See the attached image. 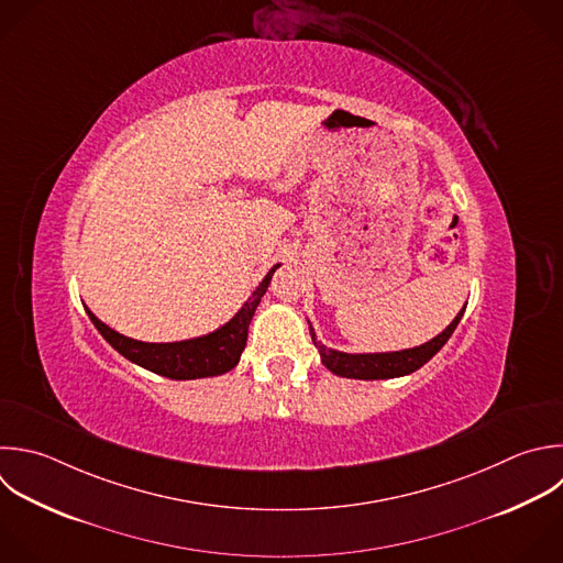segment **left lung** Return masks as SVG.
Returning a JSON list of instances; mask_svg holds the SVG:
<instances>
[{
    "label": "left lung",
    "mask_w": 563,
    "mask_h": 563,
    "mask_svg": "<svg viewBox=\"0 0 563 563\" xmlns=\"http://www.w3.org/2000/svg\"><path fill=\"white\" fill-rule=\"evenodd\" d=\"M464 308L455 314V319L433 339H429L422 345L416 347H407V350H396V352H341V350H332L328 345H323L317 339V332L312 328V323L308 321L310 328V336L314 347L321 354V363L336 376L343 378H356V380H383V378H398V376H407L416 369H420L431 356H435L440 352V347L449 341V336L453 334V330L457 328Z\"/></svg>",
    "instance_id": "1"
}]
</instances>
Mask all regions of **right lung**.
Segmentation results:
<instances>
[{"label": "right lung", "mask_w": 563, "mask_h": 563, "mask_svg": "<svg viewBox=\"0 0 563 563\" xmlns=\"http://www.w3.org/2000/svg\"><path fill=\"white\" fill-rule=\"evenodd\" d=\"M282 264H275L266 277L260 282V286L251 292V297L242 303V308L218 330L207 332L202 336L185 339V341H172V343H147V341H136L130 339L117 330H112L108 323H103L88 306L86 312L95 328L101 332V336L128 361L174 378V380H194V378H209V376H220L231 372L238 363L240 356L246 347L249 339V325L251 319L268 290V284L273 279V273Z\"/></svg>", "instance_id": "1"}]
</instances>
